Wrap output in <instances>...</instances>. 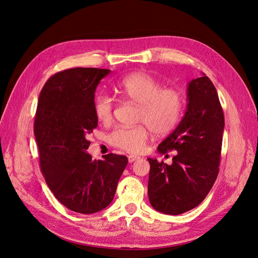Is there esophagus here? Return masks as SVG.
Returning <instances> with one entry per match:
<instances>
[{
  "label": "esophagus",
  "instance_id": "1",
  "mask_svg": "<svg viewBox=\"0 0 258 258\" xmlns=\"http://www.w3.org/2000/svg\"><path fill=\"white\" fill-rule=\"evenodd\" d=\"M140 157L139 156H137V155H129L128 156V160H129V162H134L135 160H138Z\"/></svg>",
  "mask_w": 258,
  "mask_h": 258
}]
</instances>
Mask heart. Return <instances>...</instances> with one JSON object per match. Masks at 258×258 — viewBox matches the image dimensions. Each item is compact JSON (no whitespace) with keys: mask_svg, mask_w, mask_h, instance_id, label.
<instances>
[{"mask_svg":"<svg viewBox=\"0 0 258 258\" xmlns=\"http://www.w3.org/2000/svg\"><path fill=\"white\" fill-rule=\"evenodd\" d=\"M114 89L121 98L139 104L137 121L146 124L155 135L169 134L181 119L185 104L183 93L175 88H162L160 82L150 74H129L117 83ZM93 111L100 122L110 123L114 114L113 99L106 93H99L93 101ZM146 126H119L111 132L108 141L120 150L140 153L148 139Z\"/></svg>","mask_w":258,"mask_h":258,"instance_id":"obj_1","label":"heart"}]
</instances>
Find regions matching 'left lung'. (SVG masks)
<instances>
[{
	"mask_svg": "<svg viewBox=\"0 0 258 258\" xmlns=\"http://www.w3.org/2000/svg\"><path fill=\"white\" fill-rule=\"evenodd\" d=\"M187 101L181 122L157 148L160 154L176 151L172 163L147 158L148 199L155 210L169 215L185 213L205 200L221 161L224 113L206 74L189 82Z\"/></svg>",
	"mask_w": 258,
	"mask_h": 258,
	"instance_id": "obj_1",
	"label": "left lung"
}]
</instances>
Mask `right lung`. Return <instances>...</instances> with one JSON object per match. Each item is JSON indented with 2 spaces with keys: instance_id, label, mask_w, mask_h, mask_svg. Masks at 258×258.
Masks as SVG:
<instances>
[{
  "instance_id": "1",
  "label": "right lung",
  "mask_w": 258,
  "mask_h": 258,
  "mask_svg": "<svg viewBox=\"0 0 258 258\" xmlns=\"http://www.w3.org/2000/svg\"><path fill=\"white\" fill-rule=\"evenodd\" d=\"M111 71L74 68L52 75L38 98L34 136L41 171L52 194L68 209L91 214L111 204L128 163L126 156L107 154L92 160L88 135L97 128L95 91Z\"/></svg>"
}]
</instances>
